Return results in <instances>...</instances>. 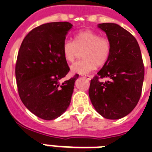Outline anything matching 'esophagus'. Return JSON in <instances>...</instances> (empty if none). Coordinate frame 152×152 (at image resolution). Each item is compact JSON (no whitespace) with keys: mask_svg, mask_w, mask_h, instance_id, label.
<instances>
[{"mask_svg":"<svg viewBox=\"0 0 152 152\" xmlns=\"http://www.w3.org/2000/svg\"><path fill=\"white\" fill-rule=\"evenodd\" d=\"M82 76L83 77V78H86L87 79V80H91V76H90V75H82Z\"/></svg>","mask_w":152,"mask_h":152,"instance_id":"1","label":"esophagus"}]
</instances>
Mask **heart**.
Listing matches in <instances>:
<instances>
[{
    "instance_id": "heart-1",
    "label": "heart",
    "mask_w": 152,
    "mask_h": 152,
    "mask_svg": "<svg viewBox=\"0 0 152 152\" xmlns=\"http://www.w3.org/2000/svg\"><path fill=\"white\" fill-rule=\"evenodd\" d=\"M61 51L68 62H72L82 52L83 59L72 64L70 69L73 73L84 75L93 71L96 66H103L108 61L111 44L108 38L87 29L76 33L73 41L65 40Z\"/></svg>"
}]
</instances>
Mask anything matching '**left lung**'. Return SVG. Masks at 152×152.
<instances>
[{"instance_id":"1","label":"left lung","mask_w":152,"mask_h":152,"mask_svg":"<svg viewBox=\"0 0 152 152\" xmlns=\"http://www.w3.org/2000/svg\"><path fill=\"white\" fill-rule=\"evenodd\" d=\"M111 44L108 61L91 80L89 96L101 115L119 119L137 104L142 91L144 66L140 47L131 33L115 23H102ZM110 80L101 82L100 78Z\"/></svg>"}]
</instances>
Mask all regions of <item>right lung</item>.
Wrapping results in <instances>:
<instances>
[{
  "label": "right lung",
  "mask_w": 152,
  "mask_h": 152,
  "mask_svg": "<svg viewBox=\"0 0 152 152\" xmlns=\"http://www.w3.org/2000/svg\"><path fill=\"white\" fill-rule=\"evenodd\" d=\"M72 25L55 22L40 25L24 38L18 50L15 77L24 105L40 119L52 120L66 111L79 75L61 82L69 67L61 46Z\"/></svg>",
  "instance_id": "1"
}]
</instances>
